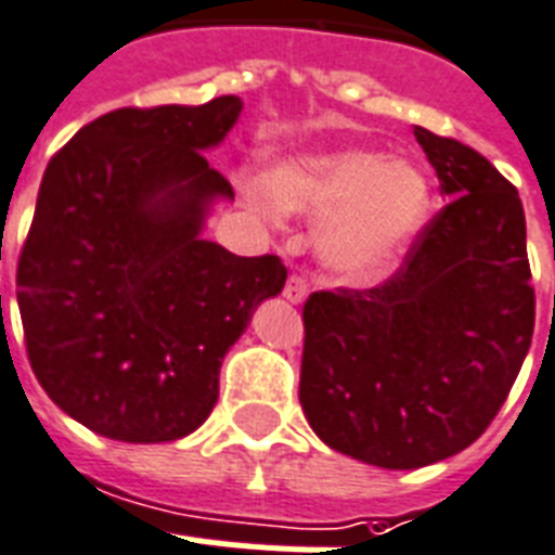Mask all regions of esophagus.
I'll return each instance as SVG.
<instances>
[{"mask_svg": "<svg viewBox=\"0 0 555 555\" xmlns=\"http://www.w3.org/2000/svg\"><path fill=\"white\" fill-rule=\"evenodd\" d=\"M285 299L291 305H301V301L308 299V282L301 276H291L285 285Z\"/></svg>", "mask_w": 555, "mask_h": 555, "instance_id": "esophagus-1", "label": "esophagus"}]
</instances>
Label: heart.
Returning a JSON list of instances; mask_svg holds the SVG:
<instances>
[{
	"label": "heart",
	"instance_id": "obj_1",
	"mask_svg": "<svg viewBox=\"0 0 555 555\" xmlns=\"http://www.w3.org/2000/svg\"><path fill=\"white\" fill-rule=\"evenodd\" d=\"M282 214L317 222V256L324 270L348 282L382 276L425 228L430 182L408 159L341 147L276 162L264 191H250Z\"/></svg>",
	"mask_w": 555,
	"mask_h": 555
}]
</instances>
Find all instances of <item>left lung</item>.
<instances>
[{"label": "left lung", "instance_id": "1", "mask_svg": "<svg viewBox=\"0 0 555 555\" xmlns=\"http://www.w3.org/2000/svg\"><path fill=\"white\" fill-rule=\"evenodd\" d=\"M413 137L448 207L385 285L305 305V418L327 448L385 470L456 456L488 430L535 319L519 191L456 139Z\"/></svg>", "mask_w": 555, "mask_h": 555}]
</instances>
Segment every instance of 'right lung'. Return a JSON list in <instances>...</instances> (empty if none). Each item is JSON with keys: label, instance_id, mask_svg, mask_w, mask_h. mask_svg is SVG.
<instances>
[{"label": "right lung", "instance_id": "1", "mask_svg": "<svg viewBox=\"0 0 555 555\" xmlns=\"http://www.w3.org/2000/svg\"><path fill=\"white\" fill-rule=\"evenodd\" d=\"M242 99L121 107L76 130L48 165L16 270L36 379L99 436L159 444L219 399L224 353L282 293L276 256L205 238L233 188L207 165Z\"/></svg>", "mask_w": 555, "mask_h": 555}]
</instances>
